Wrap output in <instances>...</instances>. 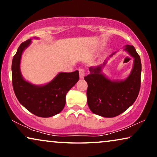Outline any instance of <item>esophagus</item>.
<instances>
[{"label": "esophagus", "instance_id": "esophagus-1", "mask_svg": "<svg viewBox=\"0 0 157 157\" xmlns=\"http://www.w3.org/2000/svg\"><path fill=\"white\" fill-rule=\"evenodd\" d=\"M79 71V76H80V78H83L85 76V70L83 68H80L78 70Z\"/></svg>", "mask_w": 157, "mask_h": 157}]
</instances>
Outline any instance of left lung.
Returning a JSON list of instances; mask_svg holds the SVG:
<instances>
[{"instance_id": "8db88e82", "label": "left lung", "mask_w": 157, "mask_h": 157, "mask_svg": "<svg viewBox=\"0 0 157 157\" xmlns=\"http://www.w3.org/2000/svg\"><path fill=\"white\" fill-rule=\"evenodd\" d=\"M125 50L134 58L132 71L125 81H111L106 78L101 74L103 65L90 67V74L84 77L88 83V105L96 114L109 118L117 117L129 108L139 95L141 72L140 56L133 46L126 45Z\"/></svg>"}]
</instances>
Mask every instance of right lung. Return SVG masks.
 I'll return each instance as SVG.
<instances>
[{"instance_id":"obj_1","label":"right lung","mask_w":157,"mask_h":157,"mask_svg":"<svg viewBox=\"0 0 157 157\" xmlns=\"http://www.w3.org/2000/svg\"><path fill=\"white\" fill-rule=\"evenodd\" d=\"M29 39L18 47L12 61V83L18 101L27 110L39 117H53L63 110L68 91L78 82V71L60 73L53 80L43 86L32 85L23 78L20 61L23 50L31 44Z\"/></svg>"}]
</instances>
